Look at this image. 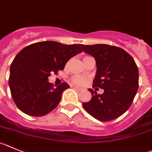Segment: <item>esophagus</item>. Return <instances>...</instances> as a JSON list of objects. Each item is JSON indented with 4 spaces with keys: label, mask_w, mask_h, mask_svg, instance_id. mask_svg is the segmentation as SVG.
I'll return each mask as SVG.
<instances>
[{
    "label": "esophagus",
    "mask_w": 152,
    "mask_h": 152,
    "mask_svg": "<svg viewBox=\"0 0 152 152\" xmlns=\"http://www.w3.org/2000/svg\"><path fill=\"white\" fill-rule=\"evenodd\" d=\"M74 88H76V90H78V91H82V88L79 87H77V86H74Z\"/></svg>",
    "instance_id": "obj_1"
}]
</instances>
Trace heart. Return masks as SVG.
<instances>
[{
  "label": "heart",
  "instance_id": "1",
  "mask_svg": "<svg viewBox=\"0 0 152 152\" xmlns=\"http://www.w3.org/2000/svg\"><path fill=\"white\" fill-rule=\"evenodd\" d=\"M86 58V57H85ZM72 80L74 83L78 85H83L86 83V79L84 77H82V76H75L72 78Z\"/></svg>",
  "mask_w": 152,
  "mask_h": 152
}]
</instances>
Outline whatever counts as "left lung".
<instances>
[{
    "label": "left lung",
    "instance_id": "obj_1",
    "mask_svg": "<svg viewBox=\"0 0 152 152\" xmlns=\"http://www.w3.org/2000/svg\"><path fill=\"white\" fill-rule=\"evenodd\" d=\"M83 51L94 58L97 65L93 87L104 90L102 94L89 88L92 97L83 103L94 118L109 121L124 114L133 103L139 88V70L134 58L121 48L106 44L83 45Z\"/></svg>",
    "mask_w": 152,
    "mask_h": 152
}]
</instances>
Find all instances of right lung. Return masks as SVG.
Here are the masks:
<instances>
[{
  "mask_svg": "<svg viewBox=\"0 0 152 152\" xmlns=\"http://www.w3.org/2000/svg\"><path fill=\"white\" fill-rule=\"evenodd\" d=\"M83 52L79 45H65L55 41L31 44L18 52L10 66L9 86L15 105L22 113L42 116L56 108L64 91L63 83L54 87L49 83L51 73L64 69L66 62Z\"/></svg>",
  "mask_w": 152,
  "mask_h": 152,
  "instance_id": "right-lung-1",
  "label": "right lung"
}]
</instances>
